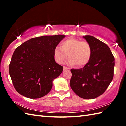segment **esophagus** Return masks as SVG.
Here are the masks:
<instances>
[{
	"label": "esophagus",
	"instance_id": "34e87169",
	"mask_svg": "<svg viewBox=\"0 0 126 126\" xmlns=\"http://www.w3.org/2000/svg\"><path fill=\"white\" fill-rule=\"evenodd\" d=\"M69 69V68H67V67H65V66H64L63 67V71H65V70H68Z\"/></svg>",
	"mask_w": 126,
	"mask_h": 126
}]
</instances>
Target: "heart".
I'll use <instances>...</instances> for the list:
<instances>
[{"mask_svg": "<svg viewBox=\"0 0 126 126\" xmlns=\"http://www.w3.org/2000/svg\"><path fill=\"white\" fill-rule=\"evenodd\" d=\"M55 61L63 64L69 57L68 63L82 67L87 64L92 56V47L89 43L71 38L61 43V47H55L53 50Z\"/></svg>", "mask_w": 126, "mask_h": 126, "instance_id": "heart-1", "label": "heart"}]
</instances>
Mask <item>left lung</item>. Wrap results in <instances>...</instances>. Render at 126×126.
<instances>
[{"mask_svg": "<svg viewBox=\"0 0 126 126\" xmlns=\"http://www.w3.org/2000/svg\"><path fill=\"white\" fill-rule=\"evenodd\" d=\"M83 38L92 47V56L87 64L80 69H72L70 86L77 95L86 99L102 94L112 81L114 57L104 43L91 35Z\"/></svg>", "mask_w": 126, "mask_h": 126, "instance_id": "obj_1", "label": "left lung"}]
</instances>
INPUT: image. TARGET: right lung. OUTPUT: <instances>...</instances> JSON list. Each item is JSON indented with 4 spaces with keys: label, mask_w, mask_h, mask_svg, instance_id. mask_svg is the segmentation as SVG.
Segmentation results:
<instances>
[{
    "label": "right lung",
    "mask_w": 126,
    "mask_h": 126,
    "mask_svg": "<svg viewBox=\"0 0 126 126\" xmlns=\"http://www.w3.org/2000/svg\"><path fill=\"white\" fill-rule=\"evenodd\" d=\"M65 37L56 35L32 38L16 49L9 72L19 93L36 99L49 92L53 80L63 71L62 66L55 62L53 50Z\"/></svg>",
    "instance_id": "right-lung-1"
}]
</instances>
